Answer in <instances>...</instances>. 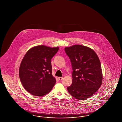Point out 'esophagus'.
<instances>
[{
    "instance_id": "34e87169",
    "label": "esophagus",
    "mask_w": 122,
    "mask_h": 122,
    "mask_svg": "<svg viewBox=\"0 0 122 122\" xmlns=\"http://www.w3.org/2000/svg\"><path fill=\"white\" fill-rule=\"evenodd\" d=\"M58 78H59V81H61V80H63V77H59Z\"/></svg>"
}]
</instances>
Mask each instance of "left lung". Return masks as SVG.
<instances>
[{
  "mask_svg": "<svg viewBox=\"0 0 122 122\" xmlns=\"http://www.w3.org/2000/svg\"><path fill=\"white\" fill-rule=\"evenodd\" d=\"M72 68V82L68 92L78 100H85L99 89L102 73L98 57L91 48L76 45L65 47Z\"/></svg>",
  "mask_w": 122,
  "mask_h": 122,
  "instance_id": "8db88e82",
  "label": "left lung"
}]
</instances>
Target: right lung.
<instances>
[{
    "instance_id": "add662e5",
    "label": "right lung",
    "mask_w": 122,
    "mask_h": 122,
    "mask_svg": "<svg viewBox=\"0 0 122 122\" xmlns=\"http://www.w3.org/2000/svg\"><path fill=\"white\" fill-rule=\"evenodd\" d=\"M59 47L44 45L31 48L22 59L19 68V77L28 92L43 96L50 92L56 83L52 74L51 60Z\"/></svg>"
}]
</instances>
